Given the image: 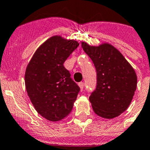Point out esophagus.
<instances>
[{
    "label": "esophagus",
    "instance_id": "1",
    "mask_svg": "<svg viewBox=\"0 0 150 150\" xmlns=\"http://www.w3.org/2000/svg\"><path fill=\"white\" fill-rule=\"evenodd\" d=\"M79 88H80L81 91H82L83 89H84V83H83V82H80L79 84Z\"/></svg>",
    "mask_w": 150,
    "mask_h": 150
}]
</instances>
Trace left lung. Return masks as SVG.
Listing matches in <instances>:
<instances>
[{
  "mask_svg": "<svg viewBox=\"0 0 150 150\" xmlns=\"http://www.w3.org/2000/svg\"><path fill=\"white\" fill-rule=\"evenodd\" d=\"M81 46L97 70V88L89 97L93 111L106 119L120 115L130 106L137 89L134 68L109 43L93 46L82 41Z\"/></svg>",
  "mask_w": 150,
  "mask_h": 150,
  "instance_id": "obj_1",
  "label": "left lung"
}]
</instances>
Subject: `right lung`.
<instances>
[{"label":"right lung","mask_w":150,"mask_h":150,"mask_svg":"<svg viewBox=\"0 0 150 150\" xmlns=\"http://www.w3.org/2000/svg\"><path fill=\"white\" fill-rule=\"evenodd\" d=\"M79 43L60 35L38 47L27 65L25 84L36 111L50 122L64 119L71 112L80 88L63 66Z\"/></svg>","instance_id":"1"}]
</instances>
